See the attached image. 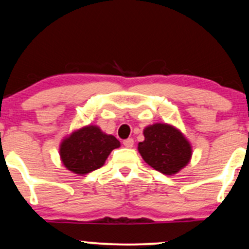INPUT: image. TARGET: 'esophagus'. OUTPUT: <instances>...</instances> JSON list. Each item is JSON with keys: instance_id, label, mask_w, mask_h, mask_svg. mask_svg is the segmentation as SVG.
Returning a JSON list of instances; mask_svg holds the SVG:
<instances>
[{"instance_id": "esophagus-1", "label": "esophagus", "mask_w": 249, "mask_h": 249, "mask_svg": "<svg viewBox=\"0 0 249 249\" xmlns=\"http://www.w3.org/2000/svg\"><path fill=\"white\" fill-rule=\"evenodd\" d=\"M123 143H124V146L126 148H131V147H133L134 140L132 139V138H128V139H125L124 142H123Z\"/></svg>"}]
</instances>
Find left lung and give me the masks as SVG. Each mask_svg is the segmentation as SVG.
<instances>
[{
    "label": "left lung",
    "mask_w": 249,
    "mask_h": 249,
    "mask_svg": "<svg viewBox=\"0 0 249 249\" xmlns=\"http://www.w3.org/2000/svg\"><path fill=\"white\" fill-rule=\"evenodd\" d=\"M145 140L138 151L145 162L164 175H174L190 162L193 148L189 140L175 126L155 123L143 128Z\"/></svg>",
    "instance_id": "left-lung-1"
}]
</instances>
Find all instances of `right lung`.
Instances as JSON below:
<instances>
[{"label":"right lung","instance_id":"1","mask_svg":"<svg viewBox=\"0 0 249 249\" xmlns=\"http://www.w3.org/2000/svg\"><path fill=\"white\" fill-rule=\"evenodd\" d=\"M119 146V140L111 134L104 133L96 125H87L62 139L59 154L68 170L86 175L101 168L109 154Z\"/></svg>","mask_w":249,"mask_h":249}]
</instances>
